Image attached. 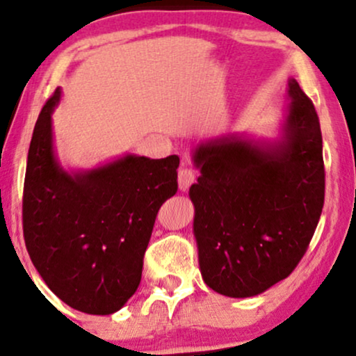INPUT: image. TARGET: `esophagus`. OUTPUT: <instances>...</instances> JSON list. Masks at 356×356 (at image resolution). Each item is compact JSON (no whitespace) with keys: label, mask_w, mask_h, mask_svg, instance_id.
<instances>
[{"label":"esophagus","mask_w":356,"mask_h":356,"mask_svg":"<svg viewBox=\"0 0 356 356\" xmlns=\"http://www.w3.org/2000/svg\"><path fill=\"white\" fill-rule=\"evenodd\" d=\"M195 182V170L191 167H182L179 170V189L182 192L189 191V187Z\"/></svg>","instance_id":"obj_1"}]
</instances>
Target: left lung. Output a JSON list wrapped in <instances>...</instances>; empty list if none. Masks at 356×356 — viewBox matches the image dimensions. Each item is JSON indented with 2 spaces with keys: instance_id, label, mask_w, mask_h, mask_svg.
Listing matches in <instances>:
<instances>
[{
  "instance_id": "1",
  "label": "left lung",
  "mask_w": 356,
  "mask_h": 356,
  "mask_svg": "<svg viewBox=\"0 0 356 356\" xmlns=\"http://www.w3.org/2000/svg\"><path fill=\"white\" fill-rule=\"evenodd\" d=\"M286 96L277 137L224 136L192 154L200 170L189 189L200 273L225 297H254L289 277L322 216L318 115L295 79Z\"/></svg>"
}]
</instances>
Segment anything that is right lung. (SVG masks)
I'll return each mask as SVG.
<instances>
[{
	"instance_id": "1",
	"label": "right lung",
	"mask_w": 356,
	"mask_h": 356,
	"mask_svg": "<svg viewBox=\"0 0 356 356\" xmlns=\"http://www.w3.org/2000/svg\"><path fill=\"white\" fill-rule=\"evenodd\" d=\"M42 108L28 151L23 232L46 285L89 315H111L134 295L161 205L177 192L179 157L124 154L92 169L66 170L58 159L53 111Z\"/></svg>"
}]
</instances>
